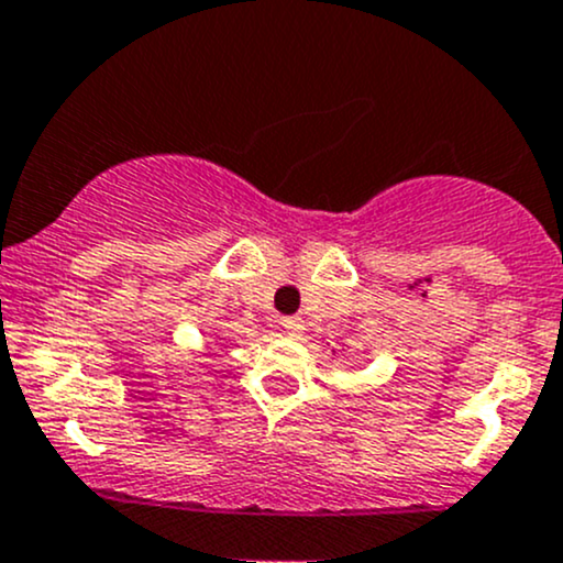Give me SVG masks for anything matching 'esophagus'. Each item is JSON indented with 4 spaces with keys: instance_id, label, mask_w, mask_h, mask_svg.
Returning <instances> with one entry per match:
<instances>
[{
    "instance_id": "1",
    "label": "esophagus",
    "mask_w": 563,
    "mask_h": 563,
    "mask_svg": "<svg viewBox=\"0 0 563 563\" xmlns=\"http://www.w3.org/2000/svg\"><path fill=\"white\" fill-rule=\"evenodd\" d=\"M280 323H283V329H286L291 336H301V334H305V321H301V318H297V316L283 318Z\"/></svg>"
}]
</instances>
